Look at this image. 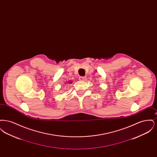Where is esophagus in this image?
<instances>
[{"instance_id": "1", "label": "esophagus", "mask_w": 157, "mask_h": 157, "mask_svg": "<svg viewBox=\"0 0 157 157\" xmlns=\"http://www.w3.org/2000/svg\"><path fill=\"white\" fill-rule=\"evenodd\" d=\"M79 79L80 80V81H85V79H86V78L85 77H84V76H80L79 77Z\"/></svg>"}]
</instances>
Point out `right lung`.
I'll use <instances>...</instances> for the list:
<instances>
[{"instance_id":"right-lung-1","label":"right lung","mask_w":157,"mask_h":157,"mask_svg":"<svg viewBox=\"0 0 157 157\" xmlns=\"http://www.w3.org/2000/svg\"><path fill=\"white\" fill-rule=\"evenodd\" d=\"M72 81H69V82H67V83H72Z\"/></svg>"}]
</instances>
